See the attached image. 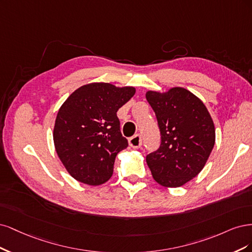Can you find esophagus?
Masks as SVG:
<instances>
[{"instance_id": "34e87169", "label": "esophagus", "mask_w": 252, "mask_h": 252, "mask_svg": "<svg viewBox=\"0 0 252 252\" xmlns=\"http://www.w3.org/2000/svg\"><path fill=\"white\" fill-rule=\"evenodd\" d=\"M128 144H129V147H132L133 149H139L142 145V139H141L140 135H135V136L129 138Z\"/></svg>"}]
</instances>
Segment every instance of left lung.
<instances>
[{
    "label": "left lung",
    "instance_id": "1",
    "mask_svg": "<svg viewBox=\"0 0 252 252\" xmlns=\"http://www.w3.org/2000/svg\"><path fill=\"white\" fill-rule=\"evenodd\" d=\"M161 133L160 148L147 156L154 180L164 188H180L193 179L212 153L216 129L203 101L181 87L148 91Z\"/></svg>",
    "mask_w": 252,
    "mask_h": 252
}]
</instances>
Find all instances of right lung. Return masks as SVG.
I'll return each instance as SVG.
<instances>
[{"mask_svg":"<svg viewBox=\"0 0 252 252\" xmlns=\"http://www.w3.org/2000/svg\"><path fill=\"white\" fill-rule=\"evenodd\" d=\"M134 87L92 83L78 88L56 115L53 141L67 172L88 185H100L113 175L117 154L126 149L117 111L132 98Z\"/></svg>","mask_w":252,"mask_h":252,"instance_id":"add662e5","label":"right lung"}]
</instances>
